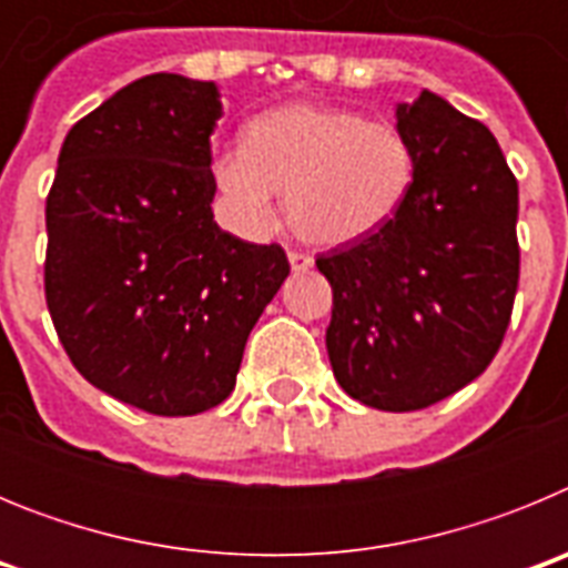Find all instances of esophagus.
I'll use <instances>...</instances> for the list:
<instances>
[{"label":"esophagus","instance_id":"obj_1","mask_svg":"<svg viewBox=\"0 0 568 568\" xmlns=\"http://www.w3.org/2000/svg\"><path fill=\"white\" fill-rule=\"evenodd\" d=\"M290 267H293V273H307L310 267H313V258H310L307 253H298V250H290Z\"/></svg>","mask_w":568,"mask_h":568}]
</instances>
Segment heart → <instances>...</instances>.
I'll return each mask as SVG.
<instances>
[{
  "mask_svg": "<svg viewBox=\"0 0 568 568\" xmlns=\"http://www.w3.org/2000/svg\"><path fill=\"white\" fill-rule=\"evenodd\" d=\"M213 179L241 233L267 235L284 190L301 239L346 247L393 222L415 182V150L395 124L298 102L253 119L247 144L224 150Z\"/></svg>",
  "mask_w": 568,
  "mask_h": 568,
  "instance_id": "heart-1",
  "label": "heart"
}]
</instances>
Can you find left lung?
<instances>
[{
  "mask_svg": "<svg viewBox=\"0 0 568 568\" xmlns=\"http://www.w3.org/2000/svg\"><path fill=\"white\" fill-rule=\"evenodd\" d=\"M415 182L378 233L318 255L333 287L327 353L349 398L413 413L491 364L518 293V182L495 135L420 90L395 108Z\"/></svg>",
  "mask_w": 568,
  "mask_h": 568,
  "instance_id": "1",
  "label": "left lung"
}]
</instances>
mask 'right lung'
I'll return each mask as SVG.
<instances>
[{"mask_svg":"<svg viewBox=\"0 0 568 568\" xmlns=\"http://www.w3.org/2000/svg\"><path fill=\"white\" fill-rule=\"evenodd\" d=\"M215 82L153 73L70 128L48 193L44 298L90 384L153 415H199L290 275L278 244L213 222Z\"/></svg>","mask_w":568,"mask_h":568,"instance_id":"right-lung-1","label":"right lung"}]
</instances>
